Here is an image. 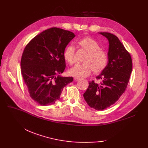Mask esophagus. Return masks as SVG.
<instances>
[{
	"label": "esophagus",
	"mask_w": 148,
	"mask_h": 148,
	"mask_svg": "<svg viewBox=\"0 0 148 148\" xmlns=\"http://www.w3.org/2000/svg\"><path fill=\"white\" fill-rule=\"evenodd\" d=\"M74 80L75 81H78L79 80H80V78H78V77H74Z\"/></svg>",
	"instance_id": "1"
}]
</instances>
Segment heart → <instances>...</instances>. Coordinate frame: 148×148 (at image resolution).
Instances as JSON below:
<instances>
[{
	"instance_id": "obj_1",
	"label": "heart",
	"mask_w": 148,
	"mask_h": 148,
	"mask_svg": "<svg viewBox=\"0 0 148 148\" xmlns=\"http://www.w3.org/2000/svg\"><path fill=\"white\" fill-rule=\"evenodd\" d=\"M82 49L88 52L82 64H77L69 69L71 75L82 78L89 75L93 71L95 73L102 72L108 64L107 53L101 49V46L94 39L85 37L78 42ZM74 47L69 45L65 49L63 53L64 58L69 64H73L74 60Z\"/></svg>"
}]
</instances>
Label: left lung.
I'll list each match as a JSON object with an SVG mask.
<instances>
[{
	"mask_svg": "<svg viewBox=\"0 0 148 148\" xmlns=\"http://www.w3.org/2000/svg\"><path fill=\"white\" fill-rule=\"evenodd\" d=\"M108 41V64L96 78L102 82H89L83 97L97 110H103L114 104L125 92L133 68L132 59L118 38L108 32H99Z\"/></svg>",
	"mask_w": 148,
	"mask_h": 148,
	"instance_id": "8db88e82",
	"label": "left lung"
}]
</instances>
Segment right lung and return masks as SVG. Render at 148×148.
Wrapping results in <instances>:
<instances>
[{
	"mask_svg": "<svg viewBox=\"0 0 148 148\" xmlns=\"http://www.w3.org/2000/svg\"><path fill=\"white\" fill-rule=\"evenodd\" d=\"M74 33L52 27L34 37L26 45L21 60V71L30 97L41 106L59 99L64 87L72 77L60 74L65 69L63 53Z\"/></svg>",
	"mask_w": 148,
	"mask_h": 148,
	"instance_id": "right-lung-1",
	"label": "right lung"
}]
</instances>
